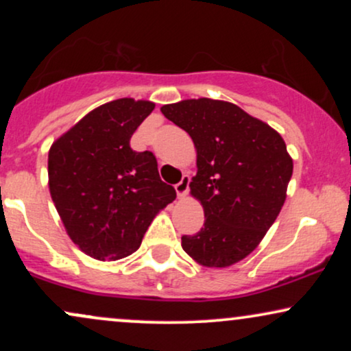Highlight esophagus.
Segmentation results:
<instances>
[{"instance_id":"esophagus-1","label":"esophagus","mask_w":351,"mask_h":351,"mask_svg":"<svg viewBox=\"0 0 351 351\" xmlns=\"http://www.w3.org/2000/svg\"><path fill=\"white\" fill-rule=\"evenodd\" d=\"M175 189H176V195H178V198H184V196L188 195V189H189V176L184 175L183 178H181L180 183L176 184Z\"/></svg>"}]
</instances>
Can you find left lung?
I'll return each mask as SVG.
<instances>
[{"label": "left lung", "mask_w": 351, "mask_h": 351, "mask_svg": "<svg viewBox=\"0 0 351 351\" xmlns=\"http://www.w3.org/2000/svg\"><path fill=\"white\" fill-rule=\"evenodd\" d=\"M162 114L191 136L198 171L191 196L204 209L183 251L204 267H229L259 245L287 196L293 162L279 132L231 102L188 99Z\"/></svg>", "instance_id": "left-lung-1"}]
</instances>
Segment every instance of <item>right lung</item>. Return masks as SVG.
I'll list each match as a JSON object with an SVG mask.
<instances>
[{"instance_id":"right-lung-1","label":"right lung","mask_w":351,"mask_h":351,"mask_svg":"<svg viewBox=\"0 0 351 351\" xmlns=\"http://www.w3.org/2000/svg\"><path fill=\"white\" fill-rule=\"evenodd\" d=\"M153 108L150 100H112L51 145V198L72 243L94 259L135 252L153 217L176 198L160 178L155 155L130 148Z\"/></svg>"}]
</instances>
